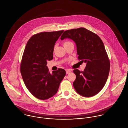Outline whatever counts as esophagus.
Segmentation results:
<instances>
[{"label":"esophagus","mask_w":128,"mask_h":128,"mask_svg":"<svg viewBox=\"0 0 128 128\" xmlns=\"http://www.w3.org/2000/svg\"><path fill=\"white\" fill-rule=\"evenodd\" d=\"M71 70H66V74H69V73H71Z\"/></svg>","instance_id":"34e87169"}]
</instances>
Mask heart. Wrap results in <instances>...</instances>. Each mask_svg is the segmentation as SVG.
<instances>
[{
	"label": "heart",
	"instance_id": "heart-1",
	"mask_svg": "<svg viewBox=\"0 0 128 128\" xmlns=\"http://www.w3.org/2000/svg\"><path fill=\"white\" fill-rule=\"evenodd\" d=\"M70 41H66V42H64V44H66V43H70Z\"/></svg>",
	"mask_w": 128,
	"mask_h": 128
}]
</instances>
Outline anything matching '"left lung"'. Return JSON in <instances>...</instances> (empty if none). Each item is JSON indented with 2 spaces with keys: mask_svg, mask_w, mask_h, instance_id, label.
Returning a JSON list of instances; mask_svg holds the SVG:
<instances>
[{
  "mask_svg": "<svg viewBox=\"0 0 128 128\" xmlns=\"http://www.w3.org/2000/svg\"><path fill=\"white\" fill-rule=\"evenodd\" d=\"M65 38L75 43L78 60L86 64L83 72L73 70L75 90L85 97L96 95L105 85L110 73V60L103 42L97 34L83 28L65 31L60 39Z\"/></svg>",
  "mask_w": 128,
  "mask_h": 128,
  "instance_id": "obj_1",
  "label": "left lung"
}]
</instances>
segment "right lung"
I'll list each match as a JSON object with an SVG mask.
<instances>
[{
    "label": "right lung",
    "instance_id": "add662e5",
    "mask_svg": "<svg viewBox=\"0 0 128 128\" xmlns=\"http://www.w3.org/2000/svg\"><path fill=\"white\" fill-rule=\"evenodd\" d=\"M63 32H40L31 37L26 44L20 63V73L27 89L39 100H47L54 96L66 74L62 68L51 74L47 66V60L53 58L55 43Z\"/></svg>",
    "mask_w": 128,
    "mask_h": 128
}]
</instances>
